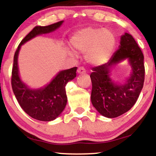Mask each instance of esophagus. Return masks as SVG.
I'll return each mask as SVG.
<instances>
[{
	"label": "esophagus",
	"mask_w": 156,
	"mask_h": 156,
	"mask_svg": "<svg viewBox=\"0 0 156 156\" xmlns=\"http://www.w3.org/2000/svg\"><path fill=\"white\" fill-rule=\"evenodd\" d=\"M77 72H78V74H84L86 73V70H85V68H83V67H80V68H78Z\"/></svg>",
	"instance_id": "34e87169"
}]
</instances>
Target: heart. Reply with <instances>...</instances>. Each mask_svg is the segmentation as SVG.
Wrapping results in <instances>:
<instances>
[{
	"label": "heart",
	"instance_id": "b5f03b06",
	"mask_svg": "<svg viewBox=\"0 0 156 156\" xmlns=\"http://www.w3.org/2000/svg\"><path fill=\"white\" fill-rule=\"evenodd\" d=\"M70 44L75 50L86 53V59L94 66H102L111 58L116 46L115 35L106 29L87 27L73 35ZM67 53L73 57V50L67 49Z\"/></svg>",
	"mask_w": 156,
	"mask_h": 156
}]
</instances>
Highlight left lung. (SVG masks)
<instances>
[{
  "mask_svg": "<svg viewBox=\"0 0 156 156\" xmlns=\"http://www.w3.org/2000/svg\"><path fill=\"white\" fill-rule=\"evenodd\" d=\"M119 49L109 62L93 68L90 74L92 90L90 100L98 113L115 118L129 111L136 103L143 87L145 78L144 56L135 39L125 32L120 38ZM127 60L131 68L125 82L111 78L112 68Z\"/></svg>",
  "mask_w": 156,
  "mask_h": 156,
  "instance_id": "obj_1",
  "label": "left lung"
}]
</instances>
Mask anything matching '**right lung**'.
<instances>
[{
    "mask_svg": "<svg viewBox=\"0 0 156 156\" xmlns=\"http://www.w3.org/2000/svg\"><path fill=\"white\" fill-rule=\"evenodd\" d=\"M64 21L46 27H36L21 41L13 58L11 85L19 105L31 117L39 121L50 122L58 117L67 104L66 84L76 77L77 67L58 72L51 81L42 87L32 88L21 80L18 58L23 44L41 34H49L60 28Z\"/></svg>",
    "mask_w": 156,
    "mask_h": 156,
    "instance_id": "obj_1",
    "label": "right lung"
}]
</instances>
